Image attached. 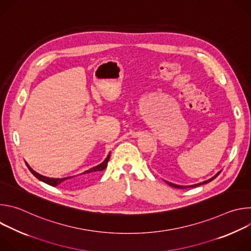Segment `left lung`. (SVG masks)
<instances>
[{
	"label": "left lung",
	"instance_id": "8db88e82",
	"mask_svg": "<svg viewBox=\"0 0 251 251\" xmlns=\"http://www.w3.org/2000/svg\"><path fill=\"white\" fill-rule=\"evenodd\" d=\"M222 172V171H221ZM221 172H219L216 176H212L211 178H209V180H207V181H204V182H202V183H200V184H196V185H192V186H177V185H175V184H172V183H170V182H166L169 186H171V187H173V188H176V189H186V188H194V187H198V186H201V185H203V184H207V183H209V182H211L212 180H214V178H216L220 174H221Z\"/></svg>",
	"mask_w": 251,
	"mask_h": 251
}]
</instances>
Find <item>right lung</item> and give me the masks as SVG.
Segmentation results:
<instances>
[{"label": "right lung", "mask_w": 251, "mask_h": 251, "mask_svg": "<svg viewBox=\"0 0 251 251\" xmlns=\"http://www.w3.org/2000/svg\"><path fill=\"white\" fill-rule=\"evenodd\" d=\"M109 158H110V153L108 154V156H107V158H106V159H105L101 164H99V165H97V166H95V167H93V168H91V169H89V170L85 171V172H84V173H82L81 175H85V176H92V175H94V174H96V173H98V172L103 171V170L107 167V163H108ZM26 166H27L28 170L30 171V173H31L35 177L39 178L40 181H42V182H44V183H46V184H48V185H50V186H52V187H56L57 185H59L60 183L64 182V181H67V182H68V180H70V178L75 177V176H67V177H61V178L48 177V176H42V175L38 174L37 172H34V171H33V170L28 166V165H26Z\"/></svg>", "instance_id": "1"}]
</instances>
